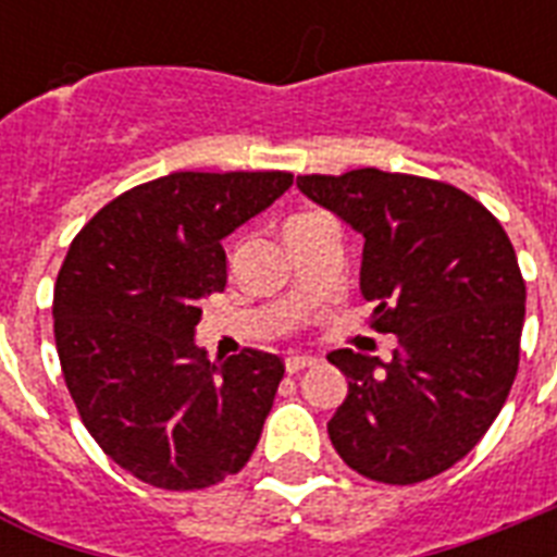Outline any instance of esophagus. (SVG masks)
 Segmentation results:
<instances>
[{
  "mask_svg": "<svg viewBox=\"0 0 557 557\" xmlns=\"http://www.w3.org/2000/svg\"><path fill=\"white\" fill-rule=\"evenodd\" d=\"M314 364H318V358H312V356H288L286 358V370L292 372V375L300 370H306V367H314Z\"/></svg>",
  "mask_w": 557,
  "mask_h": 557,
  "instance_id": "obj_1",
  "label": "esophagus"
}]
</instances>
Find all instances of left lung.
<instances>
[{"instance_id": "left-lung-1", "label": "left lung", "mask_w": 557, "mask_h": 557, "mask_svg": "<svg viewBox=\"0 0 557 557\" xmlns=\"http://www.w3.org/2000/svg\"><path fill=\"white\" fill-rule=\"evenodd\" d=\"M297 187L364 236L370 330L398 338L389 364L326 356L349 381L326 424L332 445L379 483L431 480L483 440L518 375L527 283L511 239L474 196L436 178L361 168Z\"/></svg>"}]
</instances>
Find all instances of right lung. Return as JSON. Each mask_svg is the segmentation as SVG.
I'll return each instance as SVG.
<instances>
[{"instance_id":"1","label":"right lung","mask_w":557,"mask_h":557,"mask_svg":"<svg viewBox=\"0 0 557 557\" xmlns=\"http://www.w3.org/2000/svg\"><path fill=\"white\" fill-rule=\"evenodd\" d=\"M292 173H170L121 193L72 239L54 341L86 431L141 483L196 492L243 471L283 379L274 352L210 364L193 332L227 283L225 239Z\"/></svg>"}]
</instances>
